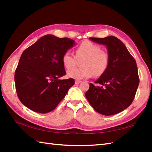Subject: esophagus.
<instances>
[{"mask_svg":"<svg viewBox=\"0 0 152 152\" xmlns=\"http://www.w3.org/2000/svg\"><path fill=\"white\" fill-rule=\"evenodd\" d=\"M81 82H82V81H80V80H75V83H76V84H78V83H80Z\"/></svg>","mask_w":152,"mask_h":152,"instance_id":"1","label":"esophagus"}]
</instances>
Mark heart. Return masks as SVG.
<instances>
[{
	"label": "heart",
	"instance_id": "1",
	"mask_svg": "<svg viewBox=\"0 0 152 152\" xmlns=\"http://www.w3.org/2000/svg\"><path fill=\"white\" fill-rule=\"evenodd\" d=\"M76 56L66 51L62 57L64 66L67 69L68 76L74 79H83L91 77L93 74L95 76H100L108 69L110 63L109 54L105 51H102L101 48L90 41H84L76 48ZM82 58V66L75 67L78 60Z\"/></svg>",
	"mask_w": 152,
	"mask_h": 152
}]
</instances>
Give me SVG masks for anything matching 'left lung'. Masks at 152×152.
<instances>
[{
	"label": "left lung",
	"mask_w": 152,
	"mask_h": 152,
	"mask_svg": "<svg viewBox=\"0 0 152 152\" xmlns=\"http://www.w3.org/2000/svg\"><path fill=\"white\" fill-rule=\"evenodd\" d=\"M96 43L106 45L110 56L108 69L95 82L89 83L86 96L98 113L114 115L131 105L139 85L136 61L124 44L114 36L89 38Z\"/></svg>",
	"instance_id": "obj_1"
}]
</instances>
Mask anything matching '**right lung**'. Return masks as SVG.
I'll return each instance as SVG.
<instances>
[{"mask_svg": "<svg viewBox=\"0 0 152 152\" xmlns=\"http://www.w3.org/2000/svg\"><path fill=\"white\" fill-rule=\"evenodd\" d=\"M75 44L69 38L47 34L23 52L15 72V90L22 104L46 114L57 107L74 80H60L66 74L63 54Z\"/></svg>", "mask_w": 152, "mask_h": 152, "instance_id": "obj_1", "label": "right lung"}]
</instances>
